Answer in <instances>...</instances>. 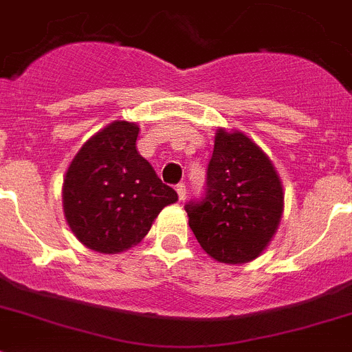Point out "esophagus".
<instances>
[{"mask_svg": "<svg viewBox=\"0 0 352 352\" xmlns=\"http://www.w3.org/2000/svg\"><path fill=\"white\" fill-rule=\"evenodd\" d=\"M176 192H178L179 202H183V200L186 199V186L185 185H178V186H176Z\"/></svg>", "mask_w": 352, "mask_h": 352, "instance_id": "esophagus-1", "label": "esophagus"}]
</instances>
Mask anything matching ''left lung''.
Segmentation results:
<instances>
[{"instance_id": "8db88e82", "label": "left lung", "mask_w": 352, "mask_h": 352, "mask_svg": "<svg viewBox=\"0 0 352 352\" xmlns=\"http://www.w3.org/2000/svg\"><path fill=\"white\" fill-rule=\"evenodd\" d=\"M283 185L270 157L239 129L219 128L202 202L186 204L188 224L217 263L245 264L266 250L283 216Z\"/></svg>"}]
</instances>
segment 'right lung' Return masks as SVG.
I'll return each instance as SVG.
<instances>
[{
    "instance_id": "right-lung-1",
    "label": "right lung",
    "mask_w": 352,
    "mask_h": 352,
    "mask_svg": "<svg viewBox=\"0 0 352 352\" xmlns=\"http://www.w3.org/2000/svg\"><path fill=\"white\" fill-rule=\"evenodd\" d=\"M140 126L113 120L74 155L62 186L70 232L100 254H119L138 245L160 210L178 202L148 160L136 150Z\"/></svg>"
}]
</instances>
